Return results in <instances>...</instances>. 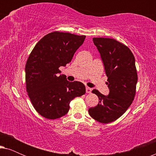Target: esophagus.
I'll list each match as a JSON object with an SVG mask.
<instances>
[{"label": "esophagus", "mask_w": 156, "mask_h": 156, "mask_svg": "<svg viewBox=\"0 0 156 156\" xmlns=\"http://www.w3.org/2000/svg\"><path fill=\"white\" fill-rule=\"evenodd\" d=\"M91 91H92V89H91V88H89V87H86V91H87V93L90 94V93L91 92Z\"/></svg>", "instance_id": "34e87169"}]
</instances>
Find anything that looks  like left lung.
<instances>
[{
  "label": "left lung",
  "instance_id": "obj_1",
  "mask_svg": "<svg viewBox=\"0 0 156 156\" xmlns=\"http://www.w3.org/2000/svg\"><path fill=\"white\" fill-rule=\"evenodd\" d=\"M93 42L103 62L109 94L106 96L94 89L99 101L89 108V114L96 121L108 123L122 116L135 97L138 81L135 57L128 47L114 39L94 37Z\"/></svg>",
  "mask_w": 156,
  "mask_h": 156
}]
</instances>
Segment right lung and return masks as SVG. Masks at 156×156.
<instances>
[{
  "label": "right lung",
  "mask_w": 156,
  "mask_h": 156,
  "mask_svg": "<svg viewBox=\"0 0 156 156\" xmlns=\"http://www.w3.org/2000/svg\"><path fill=\"white\" fill-rule=\"evenodd\" d=\"M85 35L53 32L36 44L25 65L27 91L35 110L42 116L56 119L65 116L69 103L86 92L84 84L69 82L59 67L72 61Z\"/></svg>",
  "instance_id": "1"
}]
</instances>
